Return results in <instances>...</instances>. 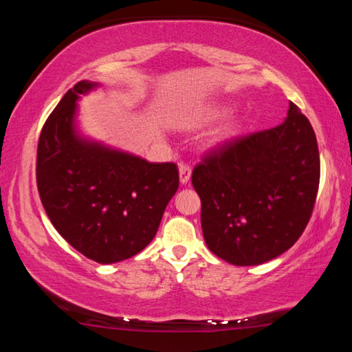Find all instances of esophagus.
Returning <instances> with one entry per match:
<instances>
[{
    "label": "esophagus",
    "mask_w": 352,
    "mask_h": 352,
    "mask_svg": "<svg viewBox=\"0 0 352 352\" xmlns=\"http://www.w3.org/2000/svg\"><path fill=\"white\" fill-rule=\"evenodd\" d=\"M178 174H180V183L186 184L190 180V166L186 163H180V166H178Z\"/></svg>",
    "instance_id": "34e87169"
}]
</instances>
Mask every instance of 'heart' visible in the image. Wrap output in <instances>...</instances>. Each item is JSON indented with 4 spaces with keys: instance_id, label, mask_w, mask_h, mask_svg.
Listing matches in <instances>:
<instances>
[{
    "instance_id": "heart-1",
    "label": "heart",
    "mask_w": 352,
    "mask_h": 352,
    "mask_svg": "<svg viewBox=\"0 0 352 352\" xmlns=\"http://www.w3.org/2000/svg\"><path fill=\"white\" fill-rule=\"evenodd\" d=\"M226 110H228L226 107H220V109H216V110L211 111V116L223 115ZM239 129H241L239 121H236V119H231V121L225 122L223 126L217 130L216 135H214V141H226V140L233 138V136L239 133Z\"/></svg>"
}]
</instances>
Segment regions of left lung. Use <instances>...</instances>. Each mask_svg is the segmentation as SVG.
Returning <instances> with one entry per match:
<instances>
[{
    "mask_svg": "<svg viewBox=\"0 0 352 352\" xmlns=\"http://www.w3.org/2000/svg\"><path fill=\"white\" fill-rule=\"evenodd\" d=\"M318 184L315 132L290 102L279 126L226 141L194 168L208 248L234 265L275 259L305 231Z\"/></svg>",
    "mask_w": 352,
    "mask_h": 352,
    "instance_id": "8db88e82",
    "label": "left lung"
}]
</instances>
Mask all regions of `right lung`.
Wrapping results in <instances>:
<instances>
[{
  "label": "right lung",
  "mask_w": 352,
  "mask_h": 352,
  "mask_svg": "<svg viewBox=\"0 0 352 352\" xmlns=\"http://www.w3.org/2000/svg\"><path fill=\"white\" fill-rule=\"evenodd\" d=\"M80 80L47 116L37 147V188L51 223L88 259L113 264L144 250L178 189L175 163L146 160L76 132Z\"/></svg>",
  "instance_id": "1"
}]
</instances>
